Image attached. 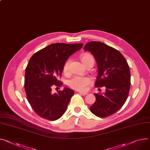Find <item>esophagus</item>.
Masks as SVG:
<instances>
[{"label": "esophagus", "instance_id": "esophagus-1", "mask_svg": "<svg viewBox=\"0 0 150 150\" xmlns=\"http://www.w3.org/2000/svg\"><path fill=\"white\" fill-rule=\"evenodd\" d=\"M79 94H81V95H82V96H86V95H87V94H88V93H82V92H80Z\"/></svg>", "mask_w": 150, "mask_h": 150}]
</instances>
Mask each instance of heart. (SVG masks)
I'll use <instances>...</instances> for the list:
<instances>
[{"instance_id": "b5f03b06", "label": "heart", "mask_w": 150, "mask_h": 150, "mask_svg": "<svg viewBox=\"0 0 150 150\" xmlns=\"http://www.w3.org/2000/svg\"><path fill=\"white\" fill-rule=\"evenodd\" d=\"M82 63L85 65L91 61H94L93 57L90 54L88 53H83L80 57ZM69 64H70V60H68L64 66V72L67 73L68 72ZM91 79L89 77H81V76H74L72 79H70L68 82V85L77 91H85L86 87L91 83Z\"/></svg>"}]
</instances>
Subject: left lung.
Masks as SVG:
<instances>
[{
	"instance_id": "obj_1",
	"label": "left lung",
	"mask_w": 150,
	"mask_h": 150,
	"mask_svg": "<svg viewBox=\"0 0 150 150\" xmlns=\"http://www.w3.org/2000/svg\"><path fill=\"white\" fill-rule=\"evenodd\" d=\"M83 49L93 54L97 63L95 86L106 87L103 94H94L96 100L90 110L100 118L109 117L120 110L127 99L130 88L129 66L118 50L105 43L91 41Z\"/></svg>"
}]
</instances>
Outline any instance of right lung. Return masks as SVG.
<instances>
[{"label":"right lung","instance_id":"obj_1","mask_svg":"<svg viewBox=\"0 0 150 150\" xmlns=\"http://www.w3.org/2000/svg\"><path fill=\"white\" fill-rule=\"evenodd\" d=\"M83 45L52 44L30 57L26 68L25 89L30 105L41 117L55 121L65 112L74 91L65 88L53 94L52 88L62 85L58 78L66 61Z\"/></svg>","mask_w":150,"mask_h":150}]
</instances>
